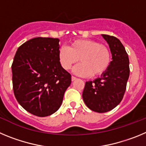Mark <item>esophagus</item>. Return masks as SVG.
Returning a JSON list of instances; mask_svg holds the SVG:
<instances>
[{
	"label": "esophagus",
	"mask_w": 146,
	"mask_h": 146,
	"mask_svg": "<svg viewBox=\"0 0 146 146\" xmlns=\"http://www.w3.org/2000/svg\"><path fill=\"white\" fill-rule=\"evenodd\" d=\"M77 80V77H74V76H72V81H74V80Z\"/></svg>",
	"instance_id": "esophagus-1"
}]
</instances>
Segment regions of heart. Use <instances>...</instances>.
I'll list each match as a JSON object with an SVG mask.
<instances>
[{
  "mask_svg": "<svg viewBox=\"0 0 146 146\" xmlns=\"http://www.w3.org/2000/svg\"><path fill=\"white\" fill-rule=\"evenodd\" d=\"M60 65L64 69H71L78 62L81 63L73 69L80 76L96 77L108 69L110 63V52L107 47L94 40H76L69 47H62L58 53Z\"/></svg>",
  "mask_w": 146,
  "mask_h": 146,
  "instance_id": "1",
  "label": "heart"
}]
</instances>
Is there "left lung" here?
I'll use <instances>...</instances> for the list:
<instances>
[{"instance_id": "1", "label": "left lung", "mask_w": 146, "mask_h": 146, "mask_svg": "<svg viewBox=\"0 0 146 146\" xmlns=\"http://www.w3.org/2000/svg\"><path fill=\"white\" fill-rule=\"evenodd\" d=\"M112 54L108 69L100 77L86 82L82 99L86 106L97 113H106L121 102L129 77V60L123 45L116 37L102 34Z\"/></svg>"}]
</instances>
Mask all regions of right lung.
Here are the masks:
<instances>
[{
  "instance_id": "1",
  "label": "right lung",
  "mask_w": 146,
  "mask_h": 146,
  "mask_svg": "<svg viewBox=\"0 0 146 146\" xmlns=\"http://www.w3.org/2000/svg\"><path fill=\"white\" fill-rule=\"evenodd\" d=\"M59 41L45 37L28 40L17 49L11 65L17 100L38 117L57 111L72 82V76L59 60Z\"/></svg>"
}]
</instances>
